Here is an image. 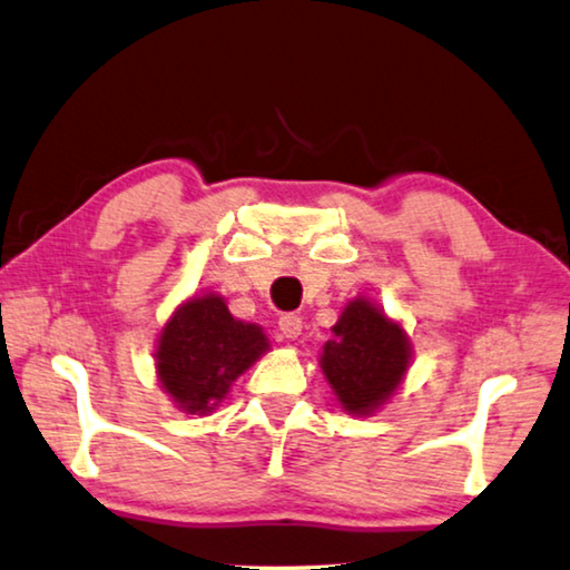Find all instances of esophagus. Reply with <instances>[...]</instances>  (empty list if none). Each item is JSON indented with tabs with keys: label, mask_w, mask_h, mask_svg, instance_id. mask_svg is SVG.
<instances>
[{
	"label": "esophagus",
	"mask_w": 570,
	"mask_h": 570,
	"mask_svg": "<svg viewBox=\"0 0 570 570\" xmlns=\"http://www.w3.org/2000/svg\"><path fill=\"white\" fill-rule=\"evenodd\" d=\"M278 330H282V335L286 340H296L302 335V317L294 312L282 314V320H278Z\"/></svg>",
	"instance_id": "1"
}]
</instances>
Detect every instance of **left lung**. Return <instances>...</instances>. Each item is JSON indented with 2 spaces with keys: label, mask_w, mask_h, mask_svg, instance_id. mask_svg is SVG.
<instances>
[{
  "label": "left lung",
  "mask_w": 570,
  "mask_h": 570,
  "mask_svg": "<svg viewBox=\"0 0 570 570\" xmlns=\"http://www.w3.org/2000/svg\"><path fill=\"white\" fill-rule=\"evenodd\" d=\"M333 333L322 353V371L345 412L368 414L394 394L410 366L404 330L366 299H355Z\"/></svg>",
  "instance_id": "1"
}]
</instances>
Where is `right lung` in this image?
I'll return each mask as SVG.
<instances>
[{
	"label": "right lung",
	"instance_id": "obj_1",
	"mask_svg": "<svg viewBox=\"0 0 570 570\" xmlns=\"http://www.w3.org/2000/svg\"><path fill=\"white\" fill-rule=\"evenodd\" d=\"M266 347L261 327L235 320L219 296H199L186 302L164 327L158 381L184 412H212Z\"/></svg>",
	"mask_w": 570,
	"mask_h": 570
}]
</instances>
